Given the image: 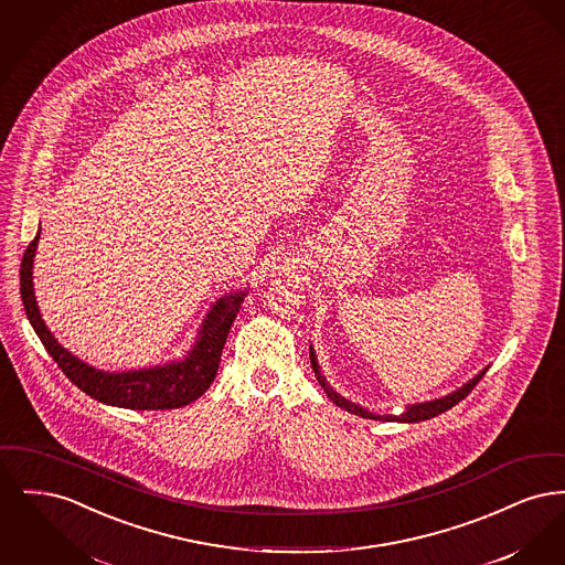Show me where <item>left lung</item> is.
<instances>
[{
	"mask_svg": "<svg viewBox=\"0 0 565 565\" xmlns=\"http://www.w3.org/2000/svg\"><path fill=\"white\" fill-rule=\"evenodd\" d=\"M309 358H311V369H313V373L318 376V383L322 385L326 396H328L332 403L337 404V406H341V408H345L348 413L360 415V417H364V419H376V422H404V424H415V422L431 419V417H436V415L449 411V408L456 406L457 403H461V401L475 390V385L483 379L484 373H487V369H484V371H481L475 379H470L468 383H463L459 390L451 392L449 396L436 398V401H430V403L408 404L401 415H375V413H371L369 408H364V406H360V404L351 403L348 398H343L341 394H337V392L330 387V383L326 381V376H323L322 371H320V364H318V358H316L313 348H309Z\"/></svg>",
	"mask_w": 565,
	"mask_h": 565,
	"instance_id": "1",
	"label": "left lung"
}]
</instances>
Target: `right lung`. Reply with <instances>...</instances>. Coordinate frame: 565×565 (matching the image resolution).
I'll list each match as a JSON object with an SVG mask.
<instances>
[{"label": "right lung", "mask_w": 565, "mask_h": 565, "mask_svg": "<svg viewBox=\"0 0 565 565\" xmlns=\"http://www.w3.org/2000/svg\"><path fill=\"white\" fill-rule=\"evenodd\" d=\"M38 239L40 231L33 237V242L29 243L21 263V298L25 305V313L42 345L56 362V366L74 385H78L86 396L120 408L164 411L194 403L199 396L207 392L217 373L220 355L224 350L228 330L239 313L245 292H233L215 300L212 311L203 320L192 350L186 353L184 360L125 373L97 371L84 364L76 355H72L63 345H58L53 332L40 316L33 296V256L38 249Z\"/></svg>", "instance_id": "obj_1"}]
</instances>
